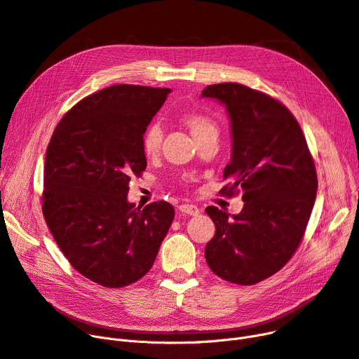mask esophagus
Masks as SVG:
<instances>
[{
  "instance_id": "esophagus-1",
  "label": "esophagus",
  "mask_w": 359,
  "mask_h": 359,
  "mask_svg": "<svg viewBox=\"0 0 359 359\" xmlns=\"http://www.w3.org/2000/svg\"><path fill=\"white\" fill-rule=\"evenodd\" d=\"M178 210L182 215H189V216H197L200 213V208L194 204H181Z\"/></svg>"
}]
</instances>
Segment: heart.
I'll list each match as a JSON object with an SVG mask.
<instances>
[{"mask_svg":"<svg viewBox=\"0 0 359 359\" xmlns=\"http://www.w3.org/2000/svg\"><path fill=\"white\" fill-rule=\"evenodd\" d=\"M182 123L187 126L188 130L191 132L193 137L196 140H200L201 137L217 133V124L213 118H210L205 114L200 113H189L182 117ZM162 143V129L158 123H152L147 126L146 130L142 136V149L146 156H154L158 154L159 147Z\"/></svg>","mask_w":359,"mask_h":359,"instance_id":"b5f03b06","label":"heart"}]
</instances>
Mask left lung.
I'll return each mask as SVG.
<instances>
[{
    "label": "left lung",
    "instance_id": "left-lung-1",
    "mask_svg": "<svg viewBox=\"0 0 359 359\" xmlns=\"http://www.w3.org/2000/svg\"><path fill=\"white\" fill-rule=\"evenodd\" d=\"M201 97L220 101L230 118L231 158L222 191L242 189L243 208L230 216L205 208L216 233L205 261L217 277L241 285L278 272L299 248L318 191V174L300 124L278 100L242 83H215Z\"/></svg>",
    "mask_w": 359,
    "mask_h": 359
}]
</instances>
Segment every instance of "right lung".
Instances as JSON below:
<instances>
[{"label":"right lung","instance_id":"right-lung-1","mask_svg":"<svg viewBox=\"0 0 359 359\" xmlns=\"http://www.w3.org/2000/svg\"><path fill=\"white\" fill-rule=\"evenodd\" d=\"M170 93L129 83L97 91L62 117L49 142L45 220L69 264L102 287L140 280L174 220L170 203L128 201L130 178L146 168L143 132Z\"/></svg>","mask_w":359,"mask_h":359}]
</instances>
